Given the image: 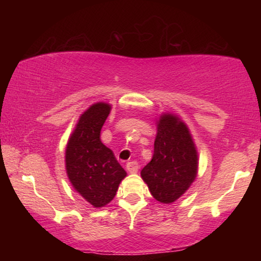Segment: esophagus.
<instances>
[{
    "label": "esophagus",
    "instance_id": "esophagus-1",
    "mask_svg": "<svg viewBox=\"0 0 261 261\" xmlns=\"http://www.w3.org/2000/svg\"><path fill=\"white\" fill-rule=\"evenodd\" d=\"M126 169H127V171H129V173H131V174L137 173V171H138V169H139L138 162H137V161H130V162H127V163H126Z\"/></svg>",
    "mask_w": 261,
    "mask_h": 261
}]
</instances>
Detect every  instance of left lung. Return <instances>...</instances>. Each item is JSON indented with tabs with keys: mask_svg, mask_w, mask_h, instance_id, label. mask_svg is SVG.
Here are the masks:
<instances>
[{
	"mask_svg": "<svg viewBox=\"0 0 261 261\" xmlns=\"http://www.w3.org/2000/svg\"><path fill=\"white\" fill-rule=\"evenodd\" d=\"M156 124L153 158L140 175L154 199L171 204L196 179L198 152L189 127L177 115L162 114Z\"/></svg>",
	"mask_w": 261,
	"mask_h": 261,
	"instance_id": "obj_1",
	"label": "left lung"
}]
</instances>
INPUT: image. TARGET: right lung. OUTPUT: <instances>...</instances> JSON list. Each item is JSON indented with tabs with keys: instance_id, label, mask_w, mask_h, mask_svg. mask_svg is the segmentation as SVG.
I'll list each match as a JSON object with an SVG mask.
<instances>
[{
	"instance_id": "1",
	"label": "right lung",
	"mask_w": 261,
	"mask_h": 261,
	"mask_svg": "<svg viewBox=\"0 0 261 261\" xmlns=\"http://www.w3.org/2000/svg\"><path fill=\"white\" fill-rule=\"evenodd\" d=\"M112 106L96 102L79 117L65 148V169L73 189L99 208L114 199L126 173L113 151L101 143L100 132Z\"/></svg>"
}]
</instances>
